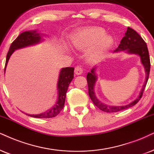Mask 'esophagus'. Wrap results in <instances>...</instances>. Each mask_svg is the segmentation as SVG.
I'll return each instance as SVG.
<instances>
[{
	"label": "esophagus",
	"instance_id": "esophagus-1",
	"mask_svg": "<svg viewBox=\"0 0 154 154\" xmlns=\"http://www.w3.org/2000/svg\"><path fill=\"white\" fill-rule=\"evenodd\" d=\"M82 72H83V69H82V68L80 67V66H77V67H75V73L76 74V75H82Z\"/></svg>",
	"mask_w": 154,
	"mask_h": 154
}]
</instances>
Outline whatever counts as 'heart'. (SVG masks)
<instances>
[{"label":"heart","mask_w":154,"mask_h":154,"mask_svg":"<svg viewBox=\"0 0 154 154\" xmlns=\"http://www.w3.org/2000/svg\"><path fill=\"white\" fill-rule=\"evenodd\" d=\"M114 42L109 35L100 28H89L76 32L72 36L71 44L75 49L87 50V58L96 62L104 58Z\"/></svg>","instance_id":"heart-1"}]
</instances>
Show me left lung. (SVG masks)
Wrapping results in <instances>:
<instances>
[{
  "label": "left lung",
  "instance_id": "1",
  "mask_svg": "<svg viewBox=\"0 0 154 154\" xmlns=\"http://www.w3.org/2000/svg\"><path fill=\"white\" fill-rule=\"evenodd\" d=\"M120 51H125L128 54H134L139 56L140 59H141V63L145 69L146 79L139 96H138V97L135 100H134L133 102L129 103V104L124 105V106H109V105L105 104L104 103H102L96 97V94H95L94 92V86L95 83H96L97 80V76L96 75V72H95L97 67L95 66L94 67H93L91 69V72H88L87 75V84H88L89 89V95L94 105H96L100 110H102L104 112L112 113L119 112V111L126 109H128L134 106L137 103H138V102L140 100V99L141 98L143 90H144L148 79H149L151 64H150V57L146 43L143 40V38L135 30L131 28H127V30L125 32V36L122 39L118 48L114 52H116Z\"/></svg>",
  "mask_w": 154,
  "mask_h": 154
}]
</instances>
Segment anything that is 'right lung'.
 <instances>
[{
  "label": "right lung",
  "mask_w": 154,
  "mask_h": 154,
  "mask_svg": "<svg viewBox=\"0 0 154 154\" xmlns=\"http://www.w3.org/2000/svg\"><path fill=\"white\" fill-rule=\"evenodd\" d=\"M42 36H43L42 34L39 33L37 32V30L25 31L19 35L18 37L12 42L9 48V51L7 54L6 61H5V72L8 65V62L11 54L15 52V50L40 43L44 40ZM74 69H75L74 67H64L62 68L60 70L57 85L58 92L57 100L55 104L51 109L47 110L43 113H41V114H31V115L26 114L27 115L35 118L41 119L52 118L58 115L65 105L66 93H67L69 84L74 78Z\"/></svg>",
  "instance_id": "obj_1"
}]
</instances>
